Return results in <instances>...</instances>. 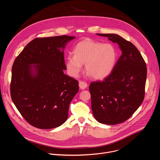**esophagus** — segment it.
I'll return each instance as SVG.
<instances>
[{
  "label": "esophagus",
  "instance_id": "esophagus-1",
  "mask_svg": "<svg viewBox=\"0 0 160 160\" xmlns=\"http://www.w3.org/2000/svg\"><path fill=\"white\" fill-rule=\"evenodd\" d=\"M79 87L80 89L82 90H84L87 87V84L82 81H80L79 82Z\"/></svg>",
  "mask_w": 160,
  "mask_h": 160
}]
</instances>
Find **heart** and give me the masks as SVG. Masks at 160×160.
Here are the masks:
<instances>
[{
  "mask_svg": "<svg viewBox=\"0 0 160 160\" xmlns=\"http://www.w3.org/2000/svg\"><path fill=\"white\" fill-rule=\"evenodd\" d=\"M73 56L66 58L67 72L72 77H77L85 63L88 76L96 80L108 77L115 67L117 52L110 43H102L90 39L79 42L73 48Z\"/></svg>",
  "mask_w": 160,
  "mask_h": 160,
  "instance_id": "1",
  "label": "heart"
}]
</instances>
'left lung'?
I'll return each instance as SVG.
<instances>
[{
	"label": "left lung",
	"instance_id": "left-lung-1",
	"mask_svg": "<svg viewBox=\"0 0 160 160\" xmlns=\"http://www.w3.org/2000/svg\"><path fill=\"white\" fill-rule=\"evenodd\" d=\"M117 43L122 55L111 73L89 86L91 106L96 120L116 125L128 120L143 102L147 77L146 62L135 45L114 34L96 33Z\"/></svg>",
	"mask_w": 160,
	"mask_h": 160
}]
</instances>
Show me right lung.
Returning <instances> with one entry per match:
<instances>
[{
    "label": "right lung",
    "mask_w": 160,
    "mask_h": 160,
    "mask_svg": "<svg viewBox=\"0 0 160 160\" xmlns=\"http://www.w3.org/2000/svg\"><path fill=\"white\" fill-rule=\"evenodd\" d=\"M75 37L35 38L16 58L12 68L11 96L21 115L41 129L62 125L78 92V82L65 75L64 50Z\"/></svg>",
    "instance_id": "obj_1"
}]
</instances>
